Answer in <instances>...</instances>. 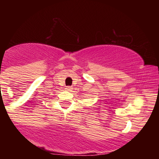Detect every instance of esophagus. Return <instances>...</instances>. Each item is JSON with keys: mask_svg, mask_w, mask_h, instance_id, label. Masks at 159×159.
Listing matches in <instances>:
<instances>
[{"mask_svg": "<svg viewBox=\"0 0 159 159\" xmlns=\"http://www.w3.org/2000/svg\"><path fill=\"white\" fill-rule=\"evenodd\" d=\"M66 90H68V91H71V90H72V87H70V86H68V87H67L66 88Z\"/></svg>", "mask_w": 159, "mask_h": 159, "instance_id": "obj_1", "label": "esophagus"}]
</instances>
